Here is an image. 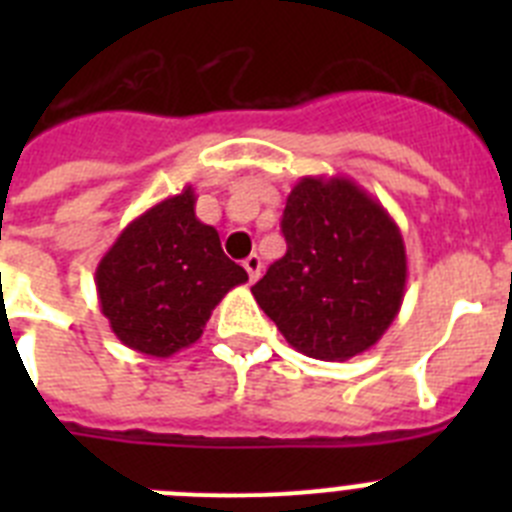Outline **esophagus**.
Segmentation results:
<instances>
[{"instance_id": "1", "label": "esophagus", "mask_w": 512, "mask_h": 512, "mask_svg": "<svg viewBox=\"0 0 512 512\" xmlns=\"http://www.w3.org/2000/svg\"><path fill=\"white\" fill-rule=\"evenodd\" d=\"M243 269L248 271V279H251V282H256V279L261 277V269H264V264H261V259L256 256V253H251V256L243 261Z\"/></svg>"}]
</instances>
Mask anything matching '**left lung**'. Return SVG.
<instances>
[{
	"instance_id": "1",
	"label": "left lung",
	"mask_w": 512,
	"mask_h": 512,
	"mask_svg": "<svg viewBox=\"0 0 512 512\" xmlns=\"http://www.w3.org/2000/svg\"><path fill=\"white\" fill-rule=\"evenodd\" d=\"M287 253L251 292L292 348L346 361L374 346L402 307L405 241L392 215L348 176H302L282 217Z\"/></svg>"
}]
</instances>
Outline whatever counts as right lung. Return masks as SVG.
Here are the masks:
<instances>
[{
    "label": "right lung",
    "mask_w": 512,
    "mask_h": 512,
    "mask_svg": "<svg viewBox=\"0 0 512 512\" xmlns=\"http://www.w3.org/2000/svg\"><path fill=\"white\" fill-rule=\"evenodd\" d=\"M197 194L184 187L130 220L97 264L102 315L138 354L169 359L200 341L212 310L248 282L230 261L220 235L194 212Z\"/></svg>",
    "instance_id": "obj_1"
}]
</instances>
